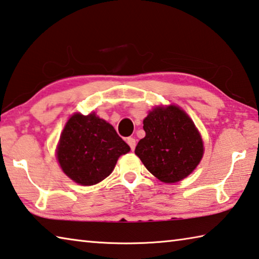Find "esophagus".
Returning <instances> with one entry per match:
<instances>
[{
    "label": "esophagus",
    "mask_w": 259,
    "mask_h": 259,
    "mask_svg": "<svg viewBox=\"0 0 259 259\" xmlns=\"http://www.w3.org/2000/svg\"><path fill=\"white\" fill-rule=\"evenodd\" d=\"M126 143H128V145L130 146L131 150L135 149V147H136V139L135 138H131V137L126 138Z\"/></svg>",
    "instance_id": "obj_1"
}]
</instances>
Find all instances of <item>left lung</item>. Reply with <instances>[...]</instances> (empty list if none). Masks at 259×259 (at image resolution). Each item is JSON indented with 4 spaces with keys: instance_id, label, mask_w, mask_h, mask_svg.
Returning <instances> with one entry per match:
<instances>
[{
    "instance_id": "left-lung-1",
    "label": "left lung",
    "mask_w": 259,
    "mask_h": 259,
    "mask_svg": "<svg viewBox=\"0 0 259 259\" xmlns=\"http://www.w3.org/2000/svg\"><path fill=\"white\" fill-rule=\"evenodd\" d=\"M145 138L135 153L146 168L165 183L189 176L204 153L203 140L194 122L180 107H156L144 120Z\"/></svg>"
}]
</instances>
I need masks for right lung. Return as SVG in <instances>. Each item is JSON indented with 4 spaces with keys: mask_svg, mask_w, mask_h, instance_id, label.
<instances>
[{
    "mask_svg": "<svg viewBox=\"0 0 259 259\" xmlns=\"http://www.w3.org/2000/svg\"><path fill=\"white\" fill-rule=\"evenodd\" d=\"M129 150L128 144L106 121L94 113L74 114L64 126L56 155L70 179L93 186L109 177L117 158Z\"/></svg>",
    "mask_w": 259,
    "mask_h": 259,
    "instance_id": "1",
    "label": "right lung"
}]
</instances>
